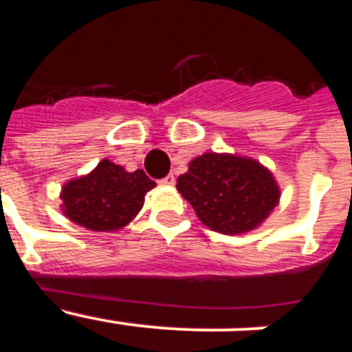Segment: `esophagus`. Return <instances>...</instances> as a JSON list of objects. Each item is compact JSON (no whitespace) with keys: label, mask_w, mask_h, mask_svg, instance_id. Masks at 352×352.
I'll return each mask as SVG.
<instances>
[{"label":"esophagus","mask_w":352,"mask_h":352,"mask_svg":"<svg viewBox=\"0 0 352 352\" xmlns=\"http://www.w3.org/2000/svg\"><path fill=\"white\" fill-rule=\"evenodd\" d=\"M174 182H176V179H174V174H167L166 178H162L158 183H160V185H166V186H173Z\"/></svg>","instance_id":"esophagus-1"}]
</instances>
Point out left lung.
I'll use <instances>...</instances> for the list:
<instances>
[{"mask_svg":"<svg viewBox=\"0 0 352 352\" xmlns=\"http://www.w3.org/2000/svg\"><path fill=\"white\" fill-rule=\"evenodd\" d=\"M199 220L222 234H243L268 219L280 199L273 174L254 158L204 153L176 183Z\"/></svg>","mask_w":352,"mask_h":352,"instance_id":"obj_1","label":"left lung"}]
</instances>
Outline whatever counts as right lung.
I'll use <instances>...</instances> for the list:
<instances>
[{
  "mask_svg": "<svg viewBox=\"0 0 352 352\" xmlns=\"http://www.w3.org/2000/svg\"><path fill=\"white\" fill-rule=\"evenodd\" d=\"M153 186L142 169L129 173L105 158L89 174L65 183L61 210L89 231H120L141 211L146 192Z\"/></svg>",
  "mask_w": 352,
  "mask_h": 352,
  "instance_id": "add662e5",
  "label": "right lung"
}]
</instances>
